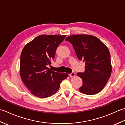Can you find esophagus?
Masks as SVG:
<instances>
[{
	"mask_svg": "<svg viewBox=\"0 0 125 125\" xmlns=\"http://www.w3.org/2000/svg\"><path fill=\"white\" fill-rule=\"evenodd\" d=\"M76 75V73L75 72H72L71 73L69 74V76L70 77H74Z\"/></svg>",
	"mask_w": 125,
	"mask_h": 125,
	"instance_id": "1",
	"label": "esophagus"
}]
</instances>
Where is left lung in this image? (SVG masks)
Wrapping results in <instances>:
<instances>
[{"label":"left lung","instance_id":"1","mask_svg":"<svg viewBox=\"0 0 125 125\" xmlns=\"http://www.w3.org/2000/svg\"><path fill=\"white\" fill-rule=\"evenodd\" d=\"M65 40L73 45L78 59L85 63L84 72L77 73L83 81L79 91L88 95L102 91L112 72L110 53L107 47L92 35H73Z\"/></svg>","mask_w":125,"mask_h":125}]
</instances>
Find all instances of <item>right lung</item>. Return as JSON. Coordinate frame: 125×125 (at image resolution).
Listing matches in <instances>:
<instances>
[{"label":"right lung","instance_id":"1","mask_svg":"<svg viewBox=\"0 0 125 125\" xmlns=\"http://www.w3.org/2000/svg\"><path fill=\"white\" fill-rule=\"evenodd\" d=\"M66 35H41L23 48L20 56V73L26 86L39 98L55 94L68 73L55 72L47 67L55 56L57 48Z\"/></svg>","mask_w":125,"mask_h":125}]
</instances>
